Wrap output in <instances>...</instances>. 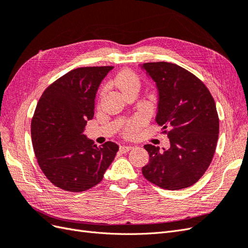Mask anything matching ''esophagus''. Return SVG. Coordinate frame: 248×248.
I'll list each match as a JSON object with an SVG mask.
<instances>
[{"mask_svg": "<svg viewBox=\"0 0 248 248\" xmlns=\"http://www.w3.org/2000/svg\"><path fill=\"white\" fill-rule=\"evenodd\" d=\"M131 149H132L131 146H127V145H121V146H120V151L123 152V153H126V152L130 151Z\"/></svg>", "mask_w": 248, "mask_h": 248, "instance_id": "1", "label": "esophagus"}]
</instances>
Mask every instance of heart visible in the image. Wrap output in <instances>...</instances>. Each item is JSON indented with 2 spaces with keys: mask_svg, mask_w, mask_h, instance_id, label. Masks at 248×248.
<instances>
[{
  "mask_svg": "<svg viewBox=\"0 0 248 248\" xmlns=\"http://www.w3.org/2000/svg\"><path fill=\"white\" fill-rule=\"evenodd\" d=\"M114 82H115V85L120 90H121L123 93L128 91V90H130V89H133V88L139 89L140 86V81L139 77L133 71L128 70V69H125V70H122L121 72H119L117 74ZM145 121H146V118L142 116H140L136 119L131 120V121H129L124 127L123 132L125 136L130 137V136H132V134L136 133V131L140 128L142 124L145 123Z\"/></svg>",
  "mask_w": 248,
  "mask_h": 248,
  "instance_id": "b5f03b06",
  "label": "heart"
}]
</instances>
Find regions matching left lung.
Wrapping results in <instances>:
<instances>
[{"instance_id":"obj_1","label":"left lung","mask_w":248,"mask_h":248,"mask_svg":"<svg viewBox=\"0 0 248 248\" xmlns=\"http://www.w3.org/2000/svg\"><path fill=\"white\" fill-rule=\"evenodd\" d=\"M156 84L155 121L170 139V148L145 145L149 163L144 177L163 189L178 190L198 182L215 153L219 120L211 93L201 79L168 62L140 65Z\"/></svg>"}]
</instances>
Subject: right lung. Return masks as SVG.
<instances>
[{
    "instance_id": "1",
    "label": "right lung",
    "mask_w": 248,
    "mask_h": 248,
    "mask_svg": "<svg viewBox=\"0 0 248 248\" xmlns=\"http://www.w3.org/2000/svg\"><path fill=\"white\" fill-rule=\"evenodd\" d=\"M112 66L81 67L46 88L31 124L33 148L43 174L59 188L80 192L98 184L119 150L112 141L101 147L84 130L94 117L95 97Z\"/></svg>"
}]
</instances>
